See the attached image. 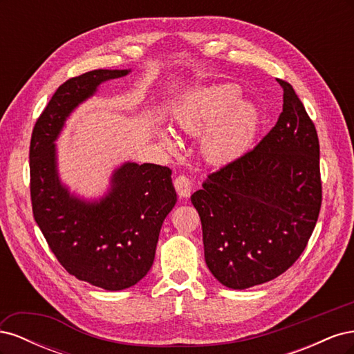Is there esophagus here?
<instances>
[{"label": "esophagus", "mask_w": 354, "mask_h": 354, "mask_svg": "<svg viewBox=\"0 0 354 354\" xmlns=\"http://www.w3.org/2000/svg\"><path fill=\"white\" fill-rule=\"evenodd\" d=\"M174 187L180 198H187L192 190V183L186 176H177L174 180Z\"/></svg>", "instance_id": "obj_1"}]
</instances>
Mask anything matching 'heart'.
Returning <instances> with one entry per match:
<instances>
[{
  "label": "heart",
  "mask_w": 354,
  "mask_h": 354,
  "mask_svg": "<svg viewBox=\"0 0 354 354\" xmlns=\"http://www.w3.org/2000/svg\"><path fill=\"white\" fill-rule=\"evenodd\" d=\"M241 91L232 84H212L187 94L176 111V122L187 133L209 130L202 138V151L214 164H227L248 151L260 125V113L250 102H238ZM168 149L176 147L164 134Z\"/></svg>",
  "instance_id": "1"
}]
</instances>
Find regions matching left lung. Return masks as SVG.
<instances>
[{
  "label": "left lung",
  "mask_w": 354,
  "mask_h": 354,
  "mask_svg": "<svg viewBox=\"0 0 354 354\" xmlns=\"http://www.w3.org/2000/svg\"><path fill=\"white\" fill-rule=\"evenodd\" d=\"M283 111L260 143L208 174L192 195L205 261L232 289L269 282L303 254L322 205L319 138L292 85Z\"/></svg>",
  "instance_id": "1"
}]
</instances>
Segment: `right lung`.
Listing matches in <instances>:
<instances>
[{"label": "right lung", "mask_w": 354, "mask_h": 354, "mask_svg": "<svg viewBox=\"0 0 354 354\" xmlns=\"http://www.w3.org/2000/svg\"><path fill=\"white\" fill-rule=\"evenodd\" d=\"M128 71L95 69L63 82L35 122L29 146L32 212L57 261L80 281L121 291L143 279L155 259L160 226L177 195L171 169L127 162L99 202H84L60 185L57 138L65 120L103 81Z\"/></svg>", "instance_id": "obj_1"}]
</instances>
